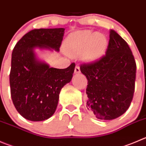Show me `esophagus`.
<instances>
[{
  "label": "esophagus",
  "instance_id": "1",
  "mask_svg": "<svg viewBox=\"0 0 146 146\" xmlns=\"http://www.w3.org/2000/svg\"><path fill=\"white\" fill-rule=\"evenodd\" d=\"M75 73H80V67L78 66H76V68H75V70H74Z\"/></svg>",
  "mask_w": 146,
  "mask_h": 146
}]
</instances>
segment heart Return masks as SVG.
<instances>
[{"label": "heart", "mask_w": 146, "mask_h": 146, "mask_svg": "<svg viewBox=\"0 0 146 146\" xmlns=\"http://www.w3.org/2000/svg\"><path fill=\"white\" fill-rule=\"evenodd\" d=\"M108 40L103 34L91 31H80L73 33L66 38L65 47L70 56H80L86 61H93L104 53Z\"/></svg>", "instance_id": "obj_1"}]
</instances>
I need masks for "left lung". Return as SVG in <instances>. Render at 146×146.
<instances>
[{"label":"left lung","mask_w":146,"mask_h":146,"mask_svg":"<svg viewBox=\"0 0 146 146\" xmlns=\"http://www.w3.org/2000/svg\"><path fill=\"white\" fill-rule=\"evenodd\" d=\"M80 68L88 79V109L96 118L115 119L128 110L135 90L136 64L128 43L115 31H110L106 55Z\"/></svg>","instance_id":"obj_1"}]
</instances>
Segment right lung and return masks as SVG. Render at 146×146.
<instances>
[{
	"instance_id": "obj_1",
	"label": "right lung",
	"mask_w": 146,
	"mask_h": 146,
	"mask_svg": "<svg viewBox=\"0 0 146 146\" xmlns=\"http://www.w3.org/2000/svg\"><path fill=\"white\" fill-rule=\"evenodd\" d=\"M64 28L34 29L14 47L11 58L10 86L13 103L25 119L42 121L55 113L62 88L71 80L76 64L67 68H50L38 60L35 48L58 52Z\"/></svg>"
}]
</instances>
